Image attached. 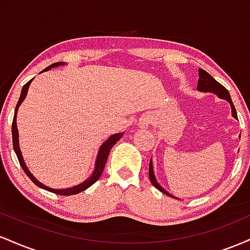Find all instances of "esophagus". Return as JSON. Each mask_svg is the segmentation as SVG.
<instances>
[{
    "label": "esophagus",
    "mask_w": 250,
    "mask_h": 250,
    "mask_svg": "<svg viewBox=\"0 0 250 250\" xmlns=\"http://www.w3.org/2000/svg\"><path fill=\"white\" fill-rule=\"evenodd\" d=\"M141 127H143V128H147L148 127V120L147 119L143 120L142 123H141Z\"/></svg>",
    "instance_id": "esophagus-1"
}]
</instances>
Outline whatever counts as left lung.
Masks as SVG:
<instances>
[{
	"label": "left lung",
	"instance_id": "1",
	"mask_svg": "<svg viewBox=\"0 0 250 250\" xmlns=\"http://www.w3.org/2000/svg\"><path fill=\"white\" fill-rule=\"evenodd\" d=\"M199 76H200V79H199V82H197V89H199L200 91H205V93H207V91L208 93H214V94H216L220 99L227 100L231 107V115H233V117H235V119H237L236 109H235V107H234L233 101H231L228 90H227V89L223 87L221 83L217 82L216 80H215L214 77L210 75V74H208L206 70L199 69ZM149 179H150V182L153 183V186L155 188H157L160 191H162L163 194L168 195V196L174 197V199H177V197H175L171 194H169L167 190H165V189H163L161 186L159 185V182H157L156 177H155V175H154L153 162H151V160H150V162H149Z\"/></svg>",
	"mask_w": 250,
	"mask_h": 250
}]
</instances>
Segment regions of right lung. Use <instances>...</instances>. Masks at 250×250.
I'll return each mask as SVG.
<instances>
[{
    "label": "right lung",
    "mask_w": 250,
    "mask_h": 250,
    "mask_svg": "<svg viewBox=\"0 0 250 250\" xmlns=\"http://www.w3.org/2000/svg\"><path fill=\"white\" fill-rule=\"evenodd\" d=\"M60 65H64V63H63V62L53 63V64H50L49 67H47V68H45V69H43L42 71H47V70H49V69H51V68H54V67H60ZM31 81H33V79H31L30 81H28L27 83H25V84L23 85V88H22L21 95H20L19 102H17L16 108H15V114H14L13 125H11V134H13L14 150H15L17 159H19L20 165H21V167L24 170V173L27 174V176L29 177V179L33 181L34 183H35L37 187L43 188V189H45V190L51 191V193H55L57 195H64V196H68V195H74V194L81 193V191L85 190V189L90 187L91 185H94V183H95L96 181L100 179V176H101V174L103 173V169H104L105 162H107L109 151H110V149L113 148L114 146L116 145V142L119 141V140L123 136V133H117V134L111 135V136L109 137L107 141L103 142V145L99 149V154H97L96 161H95V168H94L93 174H91V176L89 177V179H87L85 181H83V182L80 183V185L74 186V187H71V188L53 189V188L47 187V186H44V185H43V183L40 182L39 180H36L35 176H34V175L29 171V169L27 168V166H25V163H24L23 156H22L21 150H20V145H19V130H17V125H16V115H17V110H19V107H20V105H21V103L24 101L25 96H27L28 89H29V85H30Z\"/></svg>",
    "instance_id": "right-lung-1"
}]
</instances>
